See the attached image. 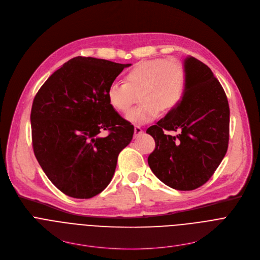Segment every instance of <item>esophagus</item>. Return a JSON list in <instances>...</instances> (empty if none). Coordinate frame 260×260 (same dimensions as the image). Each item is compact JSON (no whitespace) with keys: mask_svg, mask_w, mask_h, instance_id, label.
<instances>
[{"mask_svg":"<svg viewBox=\"0 0 260 260\" xmlns=\"http://www.w3.org/2000/svg\"><path fill=\"white\" fill-rule=\"evenodd\" d=\"M143 133H144V132H143V129H142L141 126H139V125H136V126H135V137H136V138L139 137V136H141Z\"/></svg>","mask_w":260,"mask_h":260,"instance_id":"obj_1","label":"esophagus"}]
</instances>
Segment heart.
<instances>
[{"instance_id": "heart-1", "label": "heart", "mask_w": 260, "mask_h": 260, "mask_svg": "<svg viewBox=\"0 0 260 260\" xmlns=\"http://www.w3.org/2000/svg\"><path fill=\"white\" fill-rule=\"evenodd\" d=\"M186 82V69L180 60H144L126 72L124 83L109 85L107 100L115 111L125 113L139 95L141 104L131 110L126 118L135 123H147L160 111L168 113L177 108L184 97Z\"/></svg>"}]
</instances>
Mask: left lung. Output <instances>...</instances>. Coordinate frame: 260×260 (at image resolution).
<instances>
[{"instance_id": "obj_1", "label": "left lung", "mask_w": 260, "mask_h": 260, "mask_svg": "<svg viewBox=\"0 0 260 260\" xmlns=\"http://www.w3.org/2000/svg\"><path fill=\"white\" fill-rule=\"evenodd\" d=\"M186 91L176 109L147 134L155 140L148 157L153 174L166 186L192 191L203 186L223 159L230 139V107L220 82L200 60H185ZM167 131H179L171 136Z\"/></svg>"}]
</instances>
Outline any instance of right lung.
Segmentation results:
<instances>
[{
  "label": "right lung",
  "mask_w": 260,
  "mask_h": 260,
  "mask_svg": "<svg viewBox=\"0 0 260 260\" xmlns=\"http://www.w3.org/2000/svg\"><path fill=\"white\" fill-rule=\"evenodd\" d=\"M131 64L75 57L41 86L31 107L38 162L63 194L90 199L111 182L134 125L108 103L107 90Z\"/></svg>",
  "instance_id": "obj_1"
}]
</instances>
